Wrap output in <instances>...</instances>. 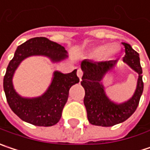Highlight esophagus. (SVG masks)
<instances>
[{"instance_id": "esophagus-1", "label": "esophagus", "mask_w": 150, "mask_h": 150, "mask_svg": "<svg viewBox=\"0 0 150 150\" xmlns=\"http://www.w3.org/2000/svg\"><path fill=\"white\" fill-rule=\"evenodd\" d=\"M82 75H83V72H82V70H81V69H79L77 70V76L80 78V80H81Z\"/></svg>"}]
</instances>
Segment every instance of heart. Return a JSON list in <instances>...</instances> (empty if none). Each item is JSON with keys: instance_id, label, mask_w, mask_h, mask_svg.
I'll use <instances>...</instances> for the list:
<instances>
[{"instance_id": "b5f03b06", "label": "heart", "mask_w": 150, "mask_h": 150, "mask_svg": "<svg viewBox=\"0 0 150 150\" xmlns=\"http://www.w3.org/2000/svg\"><path fill=\"white\" fill-rule=\"evenodd\" d=\"M118 51V47L117 45H101L93 48L90 53L89 57L91 58L101 57L103 59H110Z\"/></svg>"}]
</instances>
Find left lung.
I'll use <instances>...</instances> for the list:
<instances>
[{"label":"left lung","instance_id":"1","mask_svg":"<svg viewBox=\"0 0 150 150\" xmlns=\"http://www.w3.org/2000/svg\"><path fill=\"white\" fill-rule=\"evenodd\" d=\"M122 45L125 48L123 61L138 74L135 93L127 101L116 103L110 100L102 83L105 75L115 68L117 60L93 62L85 59L81 63L83 72L81 84L85 89L84 105L89 123L93 125L109 127L120 124L135 112L139 104L143 91V70L139 54L129 44L122 43Z\"/></svg>","mask_w":150,"mask_h":150}]
</instances>
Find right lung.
Here are the masks:
<instances>
[{
	"instance_id": "add662e5",
	"label": "right lung",
	"mask_w": 150,
	"mask_h": 150,
	"mask_svg": "<svg viewBox=\"0 0 150 150\" xmlns=\"http://www.w3.org/2000/svg\"><path fill=\"white\" fill-rule=\"evenodd\" d=\"M33 56L46 57L52 62L63 61L69 57L63 46L44 37L31 38L18 46L3 79L7 101L12 111L23 121L37 126H52L61 118L70 88L80 81L76 75L77 69L69 74L54 71L50 85L41 96L22 97L13 88V78L21 62Z\"/></svg>"
}]
</instances>
